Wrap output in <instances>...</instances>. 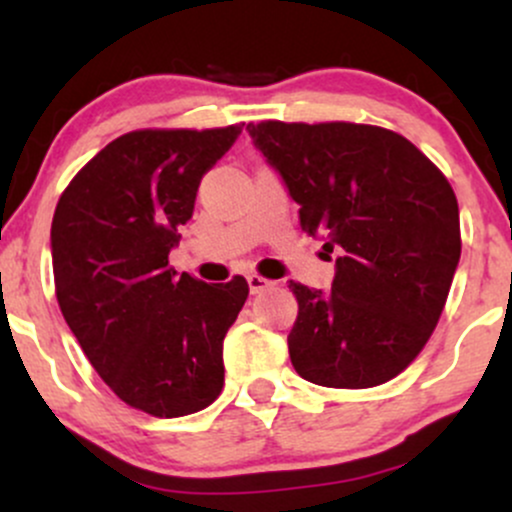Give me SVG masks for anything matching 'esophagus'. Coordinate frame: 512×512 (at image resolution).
<instances>
[{"label": "esophagus", "mask_w": 512, "mask_h": 512, "mask_svg": "<svg viewBox=\"0 0 512 512\" xmlns=\"http://www.w3.org/2000/svg\"><path fill=\"white\" fill-rule=\"evenodd\" d=\"M248 286H250L252 293H262V291H267L269 286H274V281L264 279V276H260V274H250L248 276Z\"/></svg>", "instance_id": "obj_1"}]
</instances>
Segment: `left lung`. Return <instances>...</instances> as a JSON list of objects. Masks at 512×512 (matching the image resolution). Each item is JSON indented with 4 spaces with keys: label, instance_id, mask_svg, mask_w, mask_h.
Returning <instances> with one entry per match:
<instances>
[{
    "label": "left lung",
    "instance_id": "1",
    "mask_svg": "<svg viewBox=\"0 0 512 512\" xmlns=\"http://www.w3.org/2000/svg\"><path fill=\"white\" fill-rule=\"evenodd\" d=\"M308 236L337 252L332 291L291 281L296 373L315 385H383L419 356L460 262V209L445 175L402 134L354 122L248 125Z\"/></svg>",
    "mask_w": 512,
    "mask_h": 512
}]
</instances>
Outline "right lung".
Segmentation results:
<instances>
[{
	"instance_id": "add662e5",
	"label": "right lung",
	"mask_w": 512,
	"mask_h": 512,
	"mask_svg": "<svg viewBox=\"0 0 512 512\" xmlns=\"http://www.w3.org/2000/svg\"><path fill=\"white\" fill-rule=\"evenodd\" d=\"M243 125L137 129L76 173L52 219L57 303L76 342L122 402L175 419L223 387V337L248 281L204 284L168 267L204 173Z\"/></svg>"
}]
</instances>
